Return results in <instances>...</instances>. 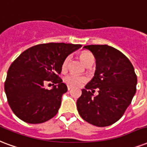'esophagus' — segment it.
Returning a JSON list of instances; mask_svg holds the SVG:
<instances>
[{
  "label": "esophagus",
  "mask_w": 147,
  "mask_h": 147,
  "mask_svg": "<svg viewBox=\"0 0 147 147\" xmlns=\"http://www.w3.org/2000/svg\"><path fill=\"white\" fill-rule=\"evenodd\" d=\"M71 88H71V87H69V86H68V87H67V90H71Z\"/></svg>",
  "instance_id": "esophagus-1"
}]
</instances>
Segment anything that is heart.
Segmentation results:
<instances>
[{
	"instance_id": "1",
	"label": "heart",
	"mask_w": 147,
	"mask_h": 147,
	"mask_svg": "<svg viewBox=\"0 0 147 147\" xmlns=\"http://www.w3.org/2000/svg\"><path fill=\"white\" fill-rule=\"evenodd\" d=\"M80 58L81 61L84 63V64L87 67L93 65L94 63V57L93 54L88 51L82 52L80 55ZM70 59H71L70 56H67L65 58L63 63H62V70H66L67 69ZM87 80H88V78L84 76L74 74H67V76H65L63 78L64 83H66L67 85L70 86V87H74V88L83 85L84 83L87 82Z\"/></svg>"
}]
</instances>
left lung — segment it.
Instances as JSON below:
<instances>
[{"mask_svg":"<svg viewBox=\"0 0 147 147\" xmlns=\"http://www.w3.org/2000/svg\"><path fill=\"white\" fill-rule=\"evenodd\" d=\"M84 48L95 57L96 71L77 101L78 112L90 124L109 126L122 118L132 102L137 77L129 59L116 49L107 45H89ZM97 88L99 94L93 96Z\"/></svg>","mask_w":147,"mask_h":147,"instance_id":"1","label":"left lung"}]
</instances>
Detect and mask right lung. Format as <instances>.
I'll use <instances>...</instances> for the list:
<instances>
[{
  "mask_svg": "<svg viewBox=\"0 0 147 147\" xmlns=\"http://www.w3.org/2000/svg\"><path fill=\"white\" fill-rule=\"evenodd\" d=\"M80 44L49 42L27 49L10 66L4 90L15 115L31 124L42 123L53 118L61 105L67 87L59 78L62 63ZM52 82L54 88H44Z\"/></svg>",
  "mask_w": 147,
  "mask_h": 147,
  "instance_id": "obj_1",
  "label": "right lung"
}]
</instances>
